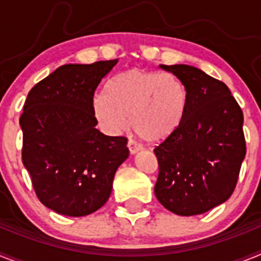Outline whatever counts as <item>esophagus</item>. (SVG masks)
<instances>
[{
    "mask_svg": "<svg viewBox=\"0 0 261 261\" xmlns=\"http://www.w3.org/2000/svg\"><path fill=\"white\" fill-rule=\"evenodd\" d=\"M141 145L137 144L136 141H133V140H129L128 141V149H129V153L130 154H135L137 153L138 150H141Z\"/></svg>",
    "mask_w": 261,
    "mask_h": 261,
    "instance_id": "34e87169",
    "label": "esophagus"
}]
</instances>
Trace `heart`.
Returning a JSON list of instances; mask_svg holds the SVG:
<instances>
[{
  "label": "heart",
  "instance_id": "obj_1",
  "mask_svg": "<svg viewBox=\"0 0 261 261\" xmlns=\"http://www.w3.org/2000/svg\"><path fill=\"white\" fill-rule=\"evenodd\" d=\"M187 90L171 73L128 69L110 81L107 94L94 99V115L106 132L115 135L130 126L138 137L158 142L181 123Z\"/></svg>",
  "mask_w": 261,
  "mask_h": 261
}]
</instances>
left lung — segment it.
<instances>
[{"label":"left lung","mask_w":261,"mask_h":261,"mask_svg":"<svg viewBox=\"0 0 261 261\" xmlns=\"http://www.w3.org/2000/svg\"><path fill=\"white\" fill-rule=\"evenodd\" d=\"M183 82L187 107L181 123L155 146L154 193L167 211L196 216L234 192L246 155L243 112L222 81L190 65H161Z\"/></svg>","instance_id":"1"}]
</instances>
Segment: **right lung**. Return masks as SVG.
<instances>
[{
	"mask_svg": "<svg viewBox=\"0 0 261 261\" xmlns=\"http://www.w3.org/2000/svg\"><path fill=\"white\" fill-rule=\"evenodd\" d=\"M116 62L60 66L30 90L23 106L22 162L41 204L59 214L82 217L102 208L129 155L128 138L95 128L94 94Z\"/></svg>",
	"mask_w": 261,
	"mask_h": 261,
	"instance_id": "right-lung-1",
	"label": "right lung"
}]
</instances>
